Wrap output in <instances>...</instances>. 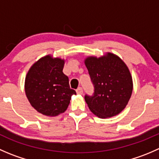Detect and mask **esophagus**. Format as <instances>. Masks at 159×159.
Instances as JSON below:
<instances>
[{
    "label": "esophagus",
    "mask_w": 159,
    "mask_h": 159,
    "mask_svg": "<svg viewBox=\"0 0 159 159\" xmlns=\"http://www.w3.org/2000/svg\"><path fill=\"white\" fill-rule=\"evenodd\" d=\"M76 92H77V94H83L82 88H81V87L78 88V89L76 90Z\"/></svg>",
    "instance_id": "34e87169"
}]
</instances>
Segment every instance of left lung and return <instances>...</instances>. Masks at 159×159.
Segmentation results:
<instances>
[{
  "instance_id": "1",
  "label": "left lung",
  "mask_w": 159,
  "mask_h": 159,
  "mask_svg": "<svg viewBox=\"0 0 159 159\" xmlns=\"http://www.w3.org/2000/svg\"><path fill=\"white\" fill-rule=\"evenodd\" d=\"M84 64L94 89L93 95L84 96L89 109L102 118L118 115L128 105L133 90L127 65L110 52L100 57H88Z\"/></svg>"
}]
</instances>
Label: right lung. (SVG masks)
Wrapping results in <instances>:
<instances>
[{
    "instance_id": "obj_1",
    "label": "right lung",
    "mask_w": 159,
    "mask_h": 159,
    "mask_svg": "<svg viewBox=\"0 0 159 159\" xmlns=\"http://www.w3.org/2000/svg\"><path fill=\"white\" fill-rule=\"evenodd\" d=\"M65 60L46 55L35 62L25 78V89L31 106L37 111L54 117L64 113L76 94L70 89L63 73Z\"/></svg>"
}]
</instances>
